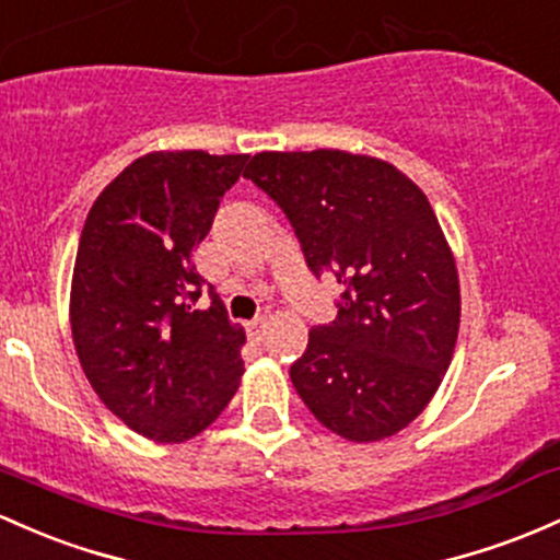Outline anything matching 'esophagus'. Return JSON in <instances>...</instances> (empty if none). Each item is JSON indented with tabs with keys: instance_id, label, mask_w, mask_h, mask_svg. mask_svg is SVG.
I'll use <instances>...</instances> for the list:
<instances>
[{
	"instance_id": "1",
	"label": "esophagus",
	"mask_w": 560,
	"mask_h": 560,
	"mask_svg": "<svg viewBox=\"0 0 560 560\" xmlns=\"http://www.w3.org/2000/svg\"><path fill=\"white\" fill-rule=\"evenodd\" d=\"M266 329H268V316H257L255 322H249V335L255 337L257 342L262 340V335H266Z\"/></svg>"
}]
</instances>
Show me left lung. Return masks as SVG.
Returning a JSON list of instances; mask_svg holds the SVG:
<instances>
[{
    "label": "left lung",
    "instance_id": "left-lung-1",
    "mask_svg": "<svg viewBox=\"0 0 560 560\" xmlns=\"http://www.w3.org/2000/svg\"><path fill=\"white\" fill-rule=\"evenodd\" d=\"M244 177L287 214L311 273L342 284L337 318L290 366L294 390L355 444L407 428L459 329L457 268L425 194L388 162L331 149L255 153Z\"/></svg>",
    "mask_w": 560,
    "mask_h": 560
}]
</instances>
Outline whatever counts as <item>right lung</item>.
Instances as JSON below:
<instances>
[{"mask_svg": "<svg viewBox=\"0 0 560 560\" xmlns=\"http://www.w3.org/2000/svg\"><path fill=\"white\" fill-rule=\"evenodd\" d=\"M247 153H149L103 188L84 220L71 281V335L101 401L159 444L194 439L229 407L244 361L194 249Z\"/></svg>", "mask_w": 560, "mask_h": 560, "instance_id": "right-lung-1", "label": "right lung"}]
</instances>
